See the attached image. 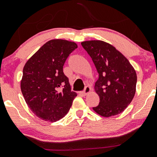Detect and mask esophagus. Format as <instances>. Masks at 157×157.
<instances>
[{
	"label": "esophagus",
	"instance_id": "esophagus-1",
	"mask_svg": "<svg viewBox=\"0 0 157 157\" xmlns=\"http://www.w3.org/2000/svg\"><path fill=\"white\" fill-rule=\"evenodd\" d=\"M90 91H91V88H90V86H86L84 89V90H83V92H81V93L83 95H84V96H86V95L88 94Z\"/></svg>",
	"mask_w": 157,
	"mask_h": 157
}]
</instances>
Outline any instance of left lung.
Returning <instances> with one entry per match:
<instances>
[{"label": "left lung", "mask_w": 157, "mask_h": 157, "mask_svg": "<svg viewBox=\"0 0 157 157\" xmlns=\"http://www.w3.org/2000/svg\"><path fill=\"white\" fill-rule=\"evenodd\" d=\"M81 45L91 57L99 74L94 89L99 96V104L93 109L103 117L121 113L135 94V70L119 51L107 42L91 40L81 42Z\"/></svg>", "instance_id": "8db88e82"}]
</instances>
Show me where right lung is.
<instances>
[{
  "label": "right lung",
  "instance_id": "right-lung-1",
  "mask_svg": "<svg viewBox=\"0 0 157 157\" xmlns=\"http://www.w3.org/2000/svg\"><path fill=\"white\" fill-rule=\"evenodd\" d=\"M77 48L74 42L52 39L44 44L23 67L20 83L23 96L33 113L44 121L54 122L65 116L77 96L63 72L67 57Z\"/></svg>",
  "mask_w": 157,
  "mask_h": 157
}]
</instances>
